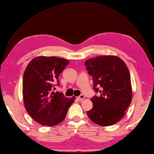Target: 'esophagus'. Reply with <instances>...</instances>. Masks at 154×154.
I'll list each match as a JSON object with an SVG mask.
<instances>
[{
	"mask_svg": "<svg viewBox=\"0 0 154 154\" xmlns=\"http://www.w3.org/2000/svg\"><path fill=\"white\" fill-rule=\"evenodd\" d=\"M84 98H85V96H84V95H80L79 97H77V99H78V100H79V101H82Z\"/></svg>",
	"mask_w": 154,
	"mask_h": 154,
	"instance_id": "esophagus-1",
	"label": "esophagus"
}]
</instances>
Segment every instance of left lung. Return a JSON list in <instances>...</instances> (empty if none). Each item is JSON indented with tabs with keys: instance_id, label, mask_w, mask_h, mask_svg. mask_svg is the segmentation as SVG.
I'll return each instance as SVG.
<instances>
[{
	"instance_id": "8db88e82",
	"label": "left lung",
	"mask_w": 154,
	"mask_h": 154,
	"mask_svg": "<svg viewBox=\"0 0 154 154\" xmlns=\"http://www.w3.org/2000/svg\"><path fill=\"white\" fill-rule=\"evenodd\" d=\"M88 74L93 78L95 93L91 97L93 107L88 117L102 126L117 123L123 117L132 101V87L128 67L120 58L100 56L85 62Z\"/></svg>"
}]
</instances>
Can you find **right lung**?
Here are the masks:
<instances>
[{"label": "right lung", "mask_w": 154, "mask_h": 154, "mask_svg": "<svg viewBox=\"0 0 154 154\" xmlns=\"http://www.w3.org/2000/svg\"><path fill=\"white\" fill-rule=\"evenodd\" d=\"M69 60L56 57H37L30 61L23 76L24 106L34 121L43 126L58 125L65 119L75 97L54 92L59 76Z\"/></svg>", "instance_id": "obj_1"}]
</instances>
